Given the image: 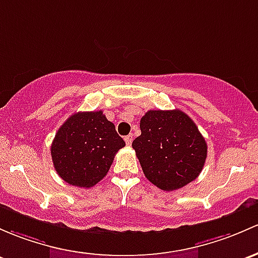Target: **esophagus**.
I'll list each match as a JSON object with an SVG mask.
<instances>
[{
    "label": "esophagus",
    "mask_w": 258,
    "mask_h": 258,
    "mask_svg": "<svg viewBox=\"0 0 258 258\" xmlns=\"http://www.w3.org/2000/svg\"><path fill=\"white\" fill-rule=\"evenodd\" d=\"M132 140H134V136H132V135H128V136L124 137V142H126L127 146H131Z\"/></svg>",
    "instance_id": "obj_1"
}]
</instances>
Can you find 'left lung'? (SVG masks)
Here are the masks:
<instances>
[{
	"label": "left lung",
	"instance_id": "8db88e82",
	"mask_svg": "<svg viewBox=\"0 0 258 258\" xmlns=\"http://www.w3.org/2000/svg\"><path fill=\"white\" fill-rule=\"evenodd\" d=\"M141 136L132 142L146 178L165 191L198 178L208 146L197 124L183 111L150 110L140 122Z\"/></svg>",
	"mask_w": 258,
	"mask_h": 258
}]
</instances>
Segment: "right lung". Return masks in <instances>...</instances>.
I'll return each instance as SVG.
<instances>
[{"mask_svg":"<svg viewBox=\"0 0 258 258\" xmlns=\"http://www.w3.org/2000/svg\"><path fill=\"white\" fill-rule=\"evenodd\" d=\"M124 147L115 124L102 111L77 112L59 127L50 147L58 175L70 185L91 188L107 174Z\"/></svg>","mask_w":258,"mask_h":258,"instance_id":"add662e5","label":"right lung"}]
</instances>
